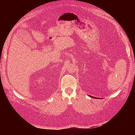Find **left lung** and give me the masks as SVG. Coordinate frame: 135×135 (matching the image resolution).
Masks as SVG:
<instances>
[{"mask_svg": "<svg viewBox=\"0 0 135 135\" xmlns=\"http://www.w3.org/2000/svg\"><path fill=\"white\" fill-rule=\"evenodd\" d=\"M90 97H92V96H90ZM95 98H96V97H95Z\"/></svg>", "mask_w": 135, "mask_h": 135, "instance_id": "obj_1", "label": "left lung"}]
</instances>
